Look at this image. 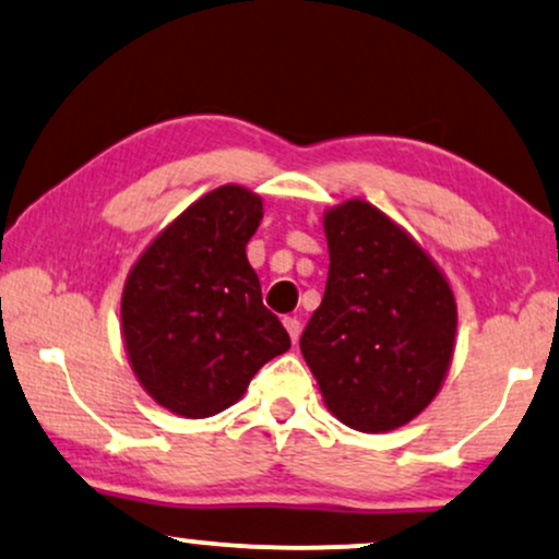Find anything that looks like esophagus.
Returning a JSON list of instances; mask_svg holds the SVG:
<instances>
[{
    "label": "esophagus",
    "instance_id": "obj_1",
    "mask_svg": "<svg viewBox=\"0 0 559 559\" xmlns=\"http://www.w3.org/2000/svg\"><path fill=\"white\" fill-rule=\"evenodd\" d=\"M284 326H286L288 337H292V342L296 345V342H299V334H301V322L296 317H286L284 319Z\"/></svg>",
    "mask_w": 559,
    "mask_h": 559
}]
</instances>
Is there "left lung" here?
<instances>
[{
    "mask_svg": "<svg viewBox=\"0 0 559 559\" xmlns=\"http://www.w3.org/2000/svg\"><path fill=\"white\" fill-rule=\"evenodd\" d=\"M324 235L330 273L301 355L342 424L366 435L399 429L448 378L455 294L429 252L366 199L330 206Z\"/></svg>",
    "mask_w": 559,
    "mask_h": 559,
    "instance_id": "1",
    "label": "left lung"
}]
</instances>
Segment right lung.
Here are the masks:
<instances>
[{
    "label": "right lung",
    "mask_w": 559,
    "mask_h": 559,
    "mask_svg": "<svg viewBox=\"0 0 559 559\" xmlns=\"http://www.w3.org/2000/svg\"><path fill=\"white\" fill-rule=\"evenodd\" d=\"M260 219L263 199L225 183L168 222L130 267L119 304L124 353L143 391L170 414L225 412L292 347L245 252Z\"/></svg>",
    "instance_id": "add662e5"
}]
</instances>
